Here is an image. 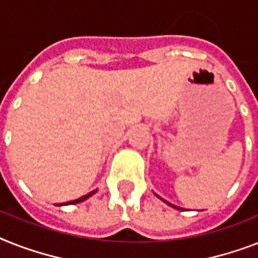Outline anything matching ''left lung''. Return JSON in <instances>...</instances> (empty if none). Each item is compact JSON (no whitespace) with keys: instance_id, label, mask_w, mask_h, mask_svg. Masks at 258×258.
I'll return each instance as SVG.
<instances>
[{"instance_id":"left-lung-1","label":"left lung","mask_w":258,"mask_h":258,"mask_svg":"<svg viewBox=\"0 0 258 258\" xmlns=\"http://www.w3.org/2000/svg\"><path fill=\"white\" fill-rule=\"evenodd\" d=\"M169 205H171V204H169ZM172 207H175V205H172ZM175 208H177V209H180V208H179V207H175Z\"/></svg>"}]
</instances>
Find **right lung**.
Returning <instances> with one entry per match:
<instances>
[{"label": "right lung", "instance_id": "right-lung-1", "mask_svg": "<svg viewBox=\"0 0 258 258\" xmlns=\"http://www.w3.org/2000/svg\"><path fill=\"white\" fill-rule=\"evenodd\" d=\"M94 192H95V190H93V192H90V194H87V195H86V196H82L81 199H77V200H74V202H69V203H66V204H77V203L83 202V200H86V199H89L90 196H91V195H94Z\"/></svg>", "mask_w": 258, "mask_h": 258}]
</instances>
